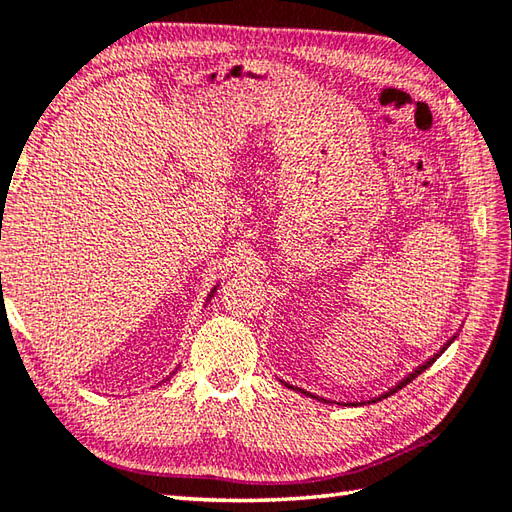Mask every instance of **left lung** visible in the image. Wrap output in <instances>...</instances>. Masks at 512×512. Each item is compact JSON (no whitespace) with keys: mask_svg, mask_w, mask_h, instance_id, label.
<instances>
[{"mask_svg":"<svg viewBox=\"0 0 512 512\" xmlns=\"http://www.w3.org/2000/svg\"><path fill=\"white\" fill-rule=\"evenodd\" d=\"M450 342H453V339H450ZM450 342H448V344H450ZM448 344H446V346H448ZM446 346H444L442 350H439V353H444V350H446ZM439 353H437V355H433V357H430V359H428V362H426V364H422V366H419L417 370H413V373H410V375H408L406 379H402V382H399L397 386H393V388H390V390H388V393H384L382 397H377V399H373V402H379V399H386L388 395H393V393H397V390H399V388H404L406 384H410V382H413V379H415L417 375H422V373H424V370H426V368H428L430 364H435V362H437V357H439ZM282 384H284V386H288V388H293V390H297V393H304V395H310V393H306V390H302V388H297V386H290V384H286V382H282ZM310 397H315V395H310ZM315 399H319V397H315ZM324 402H326V399H324Z\"/></svg>","mask_w":512,"mask_h":512,"instance_id":"left-lung-1","label":"left lung"}]
</instances>
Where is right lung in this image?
Masks as SVG:
<instances>
[{
	"mask_svg": "<svg viewBox=\"0 0 512 512\" xmlns=\"http://www.w3.org/2000/svg\"><path fill=\"white\" fill-rule=\"evenodd\" d=\"M0 277H2V275H0ZM215 290H217V288H213V293H215Z\"/></svg>",
	"mask_w": 512,
	"mask_h": 512,
	"instance_id": "add662e5",
	"label": "right lung"
}]
</instances>
